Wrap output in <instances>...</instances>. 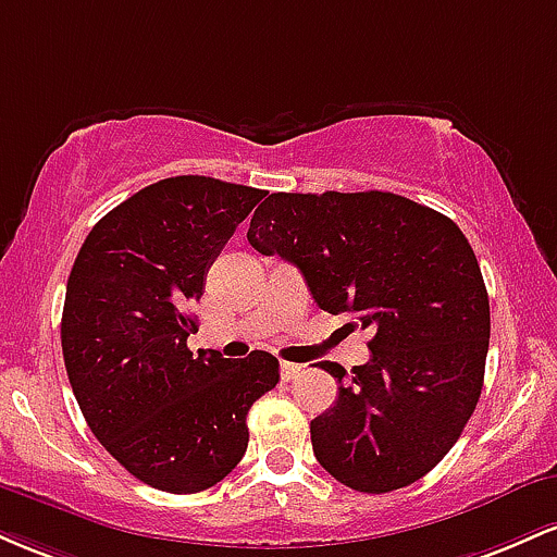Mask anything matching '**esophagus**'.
I'll return each mask as SVG.
<instances>
[{
	"label": "esophagus",
	"mask_w": 557,
	"mask_h": 557,
	"mask_svg": "<svg viewBox=\"0 0 557 557\" xmlns=\"http://www.w3.org/2000/svg\"><path fill=\"white\" fill-rule=\"evenodd\" d=\"M300 374H304V367H300V363H290V361L280 363V376H283L285 382L296 380V376H300Z\"/></svg>",
	"instance_id": "esophagus-1"
}]
</instances>
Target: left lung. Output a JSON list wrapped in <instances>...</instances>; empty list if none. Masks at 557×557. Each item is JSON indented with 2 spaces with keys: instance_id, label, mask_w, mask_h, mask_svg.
<instances>
[{
  "instance_id": "8db88e82",
  "label": "left lung",
  "mask_w": 557,
  "mask_h": 557,
  "mask_svg": "<svg viewBox=\"0 0 557 557\" xmlns=\"http://www.w3.org/2000/svg\"><path fill=\"white\" fill-rule=\"evenodd\" d=\"M248 243L296 264L319 309L372 332V359L337 376L311 421L317 461L359 492L408 487L445 458L474 413L490 348V298L461 227L382 190L272 194Z\"/></svg>"
}]
</instances>
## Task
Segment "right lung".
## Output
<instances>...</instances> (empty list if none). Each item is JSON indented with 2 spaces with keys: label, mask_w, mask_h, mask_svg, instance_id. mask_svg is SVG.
Wrapping results in <instances>:
<instances>
[{
  "label": "right lung",
  "mask_w": 557,
  "mask_h": 557,
  "mask_svg": "<svg viewBox=\"0 0 557 557\" xmlns=\"http://www.w3.org/2000/svg\"><path fill=\"white\" fill-rule=\"evenodd\" d=\"M264 190L181 175L96 222L67 277L62 356L83 417L149 487H214L248 447V408L280 382L267 350H188L207 272Z\"/></svg>",
  "instance_id": "1"
}]
</instances>
